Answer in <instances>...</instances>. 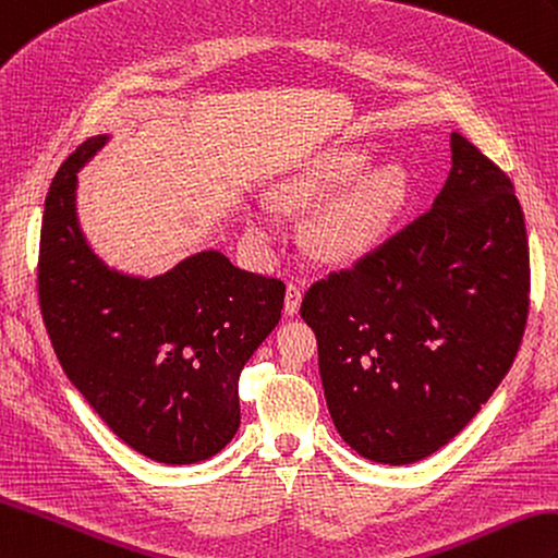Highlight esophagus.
Returning a JSON list of instances; mask_svg holds the SVG:
<instances>
[{
  "instance_id": "34e87169",
  "label": "esophagus",
  "mask_w": 558,
  "mask_h": 558,
  "mask_svg": "<svg viewBox=\"0 0 558 558\" xmlns=\"http://www.w3.org/2000/svg\"><path fill=\"white\" fill-rule=\"evenodd\" d=\"M302 288L296 282H288V292H284V314L294 316L302 304Z\"/></svg>"
}]
</instances>
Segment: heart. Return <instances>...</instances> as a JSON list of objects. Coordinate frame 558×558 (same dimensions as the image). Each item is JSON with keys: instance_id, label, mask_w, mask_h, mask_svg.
<instances>
[{"instance_id": "heart-1", "label": "heart", "mask_w": 558, "mask_h": 558, "mask_svg": "<svg viewBox=\"0 0 558 558\" xmlns=\"http://www.w3.org/2000/svg\"><path fill=\"white\" fill-rule=\"evenodd\" d=\"M368 166V154L361 149H338L311 161L300 173L284 178L276 187V202L290 211H311L330 199L349 180ZM407 197V175L390 163L364 175L338 199L323 209L308 230L311 250L328 262H356L375 250L390 230ZM254 230L268 238V218L254 216Z\"/></svg>"}]
</instances>
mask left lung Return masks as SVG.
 <instances>
[{"label":"left lung","mask_w":558,"mask_h":558,"mask_svg":"<svg viewBox=\"0 0 558 558\" xmlns=\"http://www.w3.org/2000/svg\"><path fill=\"white\" fill-rule=\"evenodd\" d=\"M527 306L530 254L513 183L451 133V171L430 209L302 300L344 442L390 465L435 454L509 373Z\"/></svg>","instance_id":"8db88e82"}]
</instances>
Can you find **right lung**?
Returning a JSON list of instances; mask_svg holds the SVG:
<instances>
[{"mask_svg": "<svg viewBox=\"0 0 558 558\" xmlns=\"http://www.w3.org/2000/svg\"><path fill=\"white\" fill-rule=\"evenodd\" d=\"M107 140L83 142L49 185L43 320L63 373L128 447L159 463H197L238 433L240 373L278 326L284 284L214 250L157 278L104 264L77 223L75 187Z\"/></svg>", "mask_w": 558, "mask_h": 558, "instance_id": "1", "label": "right lung"}]
</instances>
